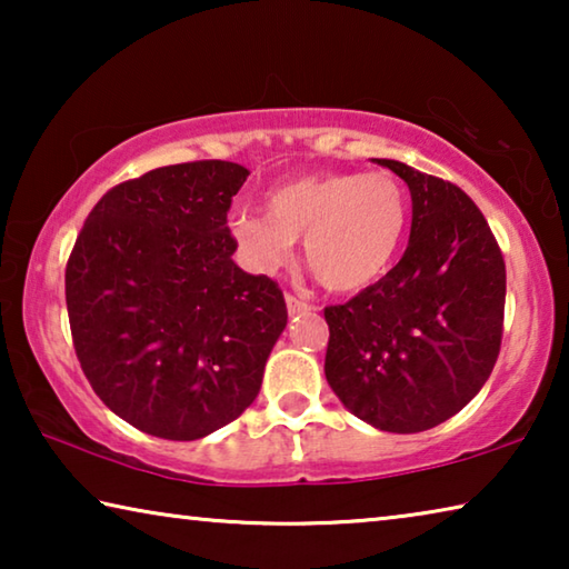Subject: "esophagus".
<instances>
[{
  "label": "esophagus",
  "instance_id": "esophagus-1",
  "mask_svg": "<svg viewBox=\"0 0 569 569\" xmlns=\"http://www.w3.org/2000/svg\"><path fill=\"white\" fill-rule=\"evenodd\" d=\"M286 308H288V313H291V316H298V313H306V311H311V306H308L306 301H301V298L291 296V293L286 296Z\"/></svg>",
  "mask_w": 569,
  "mask_h": 569
}]
</instances>
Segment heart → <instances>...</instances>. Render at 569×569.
Returning <instances> with one entry per match:
<instances>
[{"label":"heart","mask_w":569,"mask_h":569,"mask_svg":"<svg viewBox=\"0 0 569 569\" xmlns=\"http://www.w3.org/2000/svg\"><path fill=\"white\" fill-rule=\"evenodd\" d=\"M409 223L407 190L391 172H316L283 182L266 216L230 218L240 253L273 273L303 238L306 266L331 291H361L389 271Z\"/></svg>","instance_id":"1"}]
</instances>
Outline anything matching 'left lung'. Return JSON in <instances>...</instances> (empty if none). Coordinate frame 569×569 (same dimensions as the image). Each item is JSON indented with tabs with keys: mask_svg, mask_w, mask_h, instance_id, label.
<instances>
[{
	"mask_svg": "<svg viewBox=\"0 0 569 569\" xmlns=\"http://www.w3.org/2000/svg\"><path fill=\"white\" fill-rule=\"evenodd\" d=\"M373 162L409 186V246L381 281L326 308L323 371L353 417L417 435L465 409L495 369L505 258L465 190L399 160Z\"/></svg>",
	"mask_w": 569,
	"mask_h": 569,
	"instance_id": "obj_1",
	"label": "left lung"
}]
</instances>
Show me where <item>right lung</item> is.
<instances>
[{"label": "right lung", "instance_id": "add662e5", "mask_svg": "<svg viewBox=\"0 0 569 569\" xmlns=\"http://www.w3.org/2000/svg\"><path fill=\"white\" fill-rule=\"evenodd\" d=\"M228 160L156 168L104 192L64 271L77 359L104 407L146 435L192 441L243 413L288 311L233 261Z\"/></svg>", "mask_w": 569, "mask_h": 569}]
</instances>
